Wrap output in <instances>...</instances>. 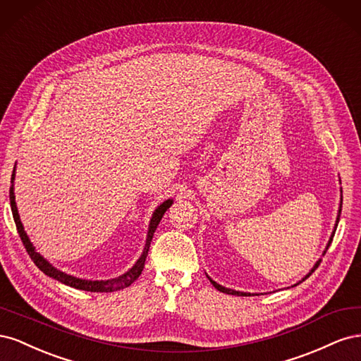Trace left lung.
Returning <instances> with one entry per match:
<instances>
[{
    "instance_id": "8db88e82",
    "label": "left lung",
    "mask_w": 361,
    "mask_h": 361,
    "mask_svg": "<svg viewBox=\"0 0 361 361\" xmlns=\"http://www.w3.org/2000/svg\"><path fill=\"white\" fill-rule=\"evenodd\" d=\"M341 212H342V199H341V206H338V215H337V220H336V226H334V231H333V233H331V238H330V241H329V244H326V248H325V251H324V255L326 253V250H329V247H330V244H331V241H333V236H334V233H336V227H337V223H338V220H341ZM319 264H321V259L318 260V262H316V264H314V267L312 268V271L309 272V274L307 276H305L302 280H305V279H307V277H310V274H312V272L316 269V268H318L319 267ZM207 279H209V281L212 283V285H214V288L215 289H218V290H220V292H224V293H231V295H238V297H244V295H245V297H247V295H250V293H247V292H239V290H233V289H228V288H224V286H221V285H218V283L216 281H214L211 277H207Z\"/></svg>"
}]
</instances>
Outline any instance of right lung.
<instances>
[{"mask_svg": "<svg viewBox=\"0 0 361 361\" xmlns=\"http://www.w3.org/2000/svg\"><path fill=\"white\" fill-rule=\"evenodd\" d=\"M15 167H16V164H15ZM13 180H15V169H13V173H12V187H10V206H12L13 220H15V224H16V228H18V233L20 236V241H23L24 247L27 248L31 260L35 262L36 267L43 272V274H47L52 279L59 280L60 283H63V285H68L71 288L87 290V292H114V290H120L123 288H128L130 283H134L140 277L141 271H143V268H145V262H146V257H147V251H149V247H150L152 238H154V233L157 231V227L161 221L162 215L166 214V211L173 203L171 199L166 200L162 204H159L157 207L154 215H152L150 223H149V231H147V239H146L145 250H143V253H141L140 259L135 262V265L133 268L128 269L125 274L118 276L116 279H111V280H94V281L93 280H82V279H78V277L69 276V274H66V272H63V271L57 269L56 267H52L49 262L45 257H43L40 253H37L36 248L32 247L27 232L24 231V226H23V223H20L19 214H18V207H16V202H15V191H13Z\"/></svg>", "mask_w": 361, "mask_h": 361, "instance_id": "obj_1", "label": "right lung"}]
</instances>
